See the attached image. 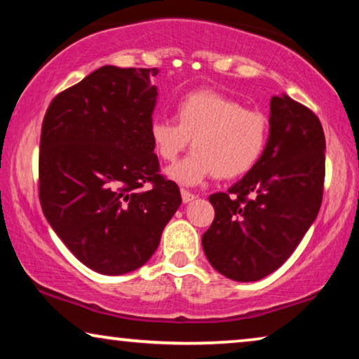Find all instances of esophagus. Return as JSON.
Here are the masks:
<instances>
[{
	"mask_svg": "<svg viewBox=\"0 0 359 359\" xmlns=\"http://www.w3.org/2000/svg\"><path fill=\"white\" fill-rule=\"evenodd\" d=\"M181 199H183L184 204H188V203H191V201L194 199V194L189 193L188 189H181Z\"/></svg>",
	"mask_w": 359,
	"mask_h": 359,
	"instance_id": "34e87169",
	"label": "esophagus"
}]
</instances>
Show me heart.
<instances>
[{"instance_id":"b5f03b06","label":"heart","mask_w":359,"mask_h":359,"mask_svg":"<svg viewBox=\"0 0 359 359\" xmlns=\"http://www.w3.org/2000/svg\"><path fill=\"white\" fill-rule=\"evenodd\" d=\"M150 139L163 161H175L193 139V154L168 170L170 178L181 184H199L212 175L233 180L248 173L263 155L268 119L232 97L201 90L178 102L176 122L151 121Z\"/></svg>"}]
</instances>
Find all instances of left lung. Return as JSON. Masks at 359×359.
I'll return each instance as SVG.
<instances>
[{"instance_id":"obj_1","label":"left lung","mask_w":359,"mask_h":359,"mask_svg":"<svg viewBox=\"0 0 359 359\" xmlns=\"http://www.w3.org/2000/svg\"><path fill=\"white\" fill-rule=\"evenodd\" d=\"M269 137L257 165L227 193L209 196L215 217L203 235L209 263L233 281L276 271L316 220L325 180L318 117L291 97L273 96Z\"/></svg>"}]
</instances>
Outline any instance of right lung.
Wrapping results in <instances>:
<instances>
[{
	"label": "right lung",
	"mask_w": 359,
	"mask_h": 359,
	"mask_svg": "<svg viewBox=\"0 0 359 359\" xmlns=\"http://www.w3.org/2000/svg\"><path fill=\"white\" fill-rule=\"evenodd\" d=\"M156 73L101 67L58 93L43 117V215L96 273L126 274L149 262L181 204L178 184L160 175L150 139Z\"/></svg>",
	"instance_id": "right-lung-1"
}]
</instances>
